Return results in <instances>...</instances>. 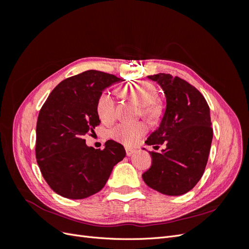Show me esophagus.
<instances>
[{
  "label": "esophagus",
  "instance_id": "esophagus-1",
  "mask_svg": "<svg viewBox=\"0 0 249 249\" xmlns=\"http://www.w3.org/2000/svg\"><path fill=\"white\" fill-rule=\"evenodd\" d=\"M135 152H136V150H135V149H133V148H129V147H126L125 148V154H126V156H132Z\"/></svg>",
  "mask_w": 249,
  "mask_h": 249
}]
</instances>
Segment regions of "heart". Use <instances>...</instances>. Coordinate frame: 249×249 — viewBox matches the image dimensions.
<instances>
[{
    "instance_id": "1",
    "label": "heart",
    "mask_w": 249,
    "mask_h": 249,
    "mask_svg": "<svg viewBox=\"0 0 249 249\" xmlns=\"http://www.w3.org/2000/svg\"><path fill=\"white\" fill-rule=\"evenodd\" d=\"M124 99H129L140 107V114L149 122L159 119L162 114L161 104L156 100L157 90L148 82H135L119 89ZM96 113L103 123L110 124L115 119V102L110 92L104 91L97 99ZM146 132L144 124L122 123L113 127L111 137L125 146L135 145L142 135Z\"/></svg>"
}]
</instances>
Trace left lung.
Returning <instances> with one entry per match:
<instances>
[{
  "instance_id": "1",
  "label": "left lung",
  "mask_w": 249,
  "mask_h": 249,
  "mask_svg": "<svg viewBox=\"0 0 249 249\" xmlns=\"http://www.w3.org/2000/svg\"><path fill=\"white\" fill-rule=\"evenodd\" d=\"M166 97V109L158 129L145 143L152 166L142 175L144 183L162 194L182 195L198 183L205 171L213 139L210 108L203 95L185 80L168 73L147 76Z\"/></svg>"
}]
</instances>
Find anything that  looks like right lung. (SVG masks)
<instances>
[{"mask_svg": "<svg viewBox=\"0 0 249 249\" xmlns=\"http://www.w3.org/2000/svg\"><path fill=\"white\" fill-rule=\"evenodd\" d=\"M122 79L87 71L63 80L39 111L36 125V160L41 175L57 194L83 199L101 191L113 167L125 157L124 146L113 140L104 149L87 146L101 120L96 102L103 90Z\"/></svg>", "mask_w": 249, "mask_h": 249, "instance_id": "obj_1", "label": "right lung"}]
</instances>
